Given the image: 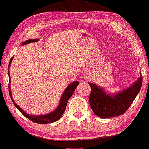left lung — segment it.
Wrapping results in <instances>:
<instances>
[{"instance_id": "8db88e82", "label": "left lung", "mask_w": 149, "mask_h": 149, "mask_svg": "<svg viewBox=\"0 0 149 149\" xmlns=\"http://www.w3.org/2000/svg\"><path fill=\"white\" fill-rule=\"evenodd\" d=\"M88 83L91 87L89 104L91 109L97 117L107 119L123 115L129 109L141 88L142 77L140 74L131 86L115 94L106 92L95 83Z\"/></svg>"}]
</instances>
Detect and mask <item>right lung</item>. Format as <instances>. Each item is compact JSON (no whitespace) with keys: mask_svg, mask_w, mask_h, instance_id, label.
I'll list each match as a JSON object with an SVG mask.
<instances>
[{"mask_svg":"<svg viewBox=\"0 0 149 149\" xmlns=\"http://www.w3.org/2000/svg\"><path fill=\"white\" fill-rule=\"evenodd\" d=\"M39 40L38 38L36 39H29L26 40L25 41L22 42V45H24L28 44L30 42H37ZM13 58H11V60L9 61V68L11 66V63L13 60ZM8 74H9V95L11 97V99L12 102H13V104L15 106V107L19 110L22 115L25 116L26 118H28V119H30V121L34 122L36 123H40V124H47V123H51L53 122H55L58 121L60 119V117H62L63 113H64L65 110H66L67 102H68V100L70 97L72 96L73 93L74 92L76 87L78 86L79 85V81H75L74 82L71 83L70 85H68V87H66L64 92H63L62 96H61L60 103L58 106V107L54 110V111H52V113L46 114V115H29L27 113H25L24 111H23L17 104L15 102L14 100L13 99L11 94V87H10V83H11V79H10V74H9V70L8 69Z\"/></svg>","mask_w":149,"mask_h":149,"instance_id":"obj_1","label":"right lung"}]
</instances>
